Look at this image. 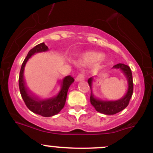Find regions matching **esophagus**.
Listing matches in <instances>:
<instances>
[{
    "instance_id": "esophagus-1",
    "label": "esophagus",
    "mask_w": 153,
    "mask_h": 153,
    "mask_svg": "<svg viewBox=\"0 0 153 153\" xmlns=\"http://www.w3.org/2000/svg\"><path fill=\"white\" fill-rule=\"evenodd\" d=\"M76 81H84V73H79L78 75V76L76 77L75 78Z\"/></svg>"
}]
</instances>
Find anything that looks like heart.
Wrapping results in <instances>:
<instances>
[{"instance_id": "heart-1", "label": "heart", "mask_w": 153, "mask_h": 153, "mask_svg": "<svg viewBox=\"0 0 153 153\" xmlns=\"http://www.w3.org/2000/svg\"><path fill=\"white\" fill-rule=\"evenodd\" d=\"M104 59L101 54L96 52H89L84 53L78 60V63L81 65L87 66L94 64L96 61H101Z\"/></svg>"}]
</instances>
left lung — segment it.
<instances>
[{
    "label": "left lung",
    "instance_id": "1",
    "mask_svg": "<svg viewBox=\"0 0 153 153\" xmlns=\"http://www.w3.org/2000/svg\"><path fill=\"white\" fill-rule=\"evenodd\" d=\"M114 69H120L127 78L128 81V89L126 95L122 98L117 101H103V100L98 99L96 97L94 96L92 91V81L93 78H89L88 79V84L91 89L90 94V102L91 104L95 107L96 111L101 113L105 114V115H115L118 112H121L129 104L130 98L133 92V81H132V71L130 68L127 65L124 64H118L113 66Z\"/></svg>",
    "mask_w": 153,
    "mask_h": 153
}]
</instances>
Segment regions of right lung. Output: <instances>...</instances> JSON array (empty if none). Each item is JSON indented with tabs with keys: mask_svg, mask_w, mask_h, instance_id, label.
Wrapping results in <instances>:
<instances>
[{
	"mask_svg": "<svg viewBox=\"0 0 153 153\" xmlns=\"http://www.w3.org/2000/svg\"><path fill=\"white\" fill-rule=\"evenodd\" d=\"M48 50V47L44 43L38 44L35 47L32 48L27 54V57L24 59L21 66V71L19 75V89L21 97L25 103L26 106L28 107L29 110L34 113L41 115L44 117H51L58 114L65 105L66 99H67V92L69 87L74 82V78L70 75L66 76L61 81V89L55 96L47 99H40L37 97L34 96L29 92L26 86L25 79L24 76V67L27 61L31 58L32 55L37 52H45Z\"/></svg>",
	"mask_w": 153,
	"mask_h": 153,
	"instance_id": "add662e5",
	"label": "right lung"
}]
</instances>
